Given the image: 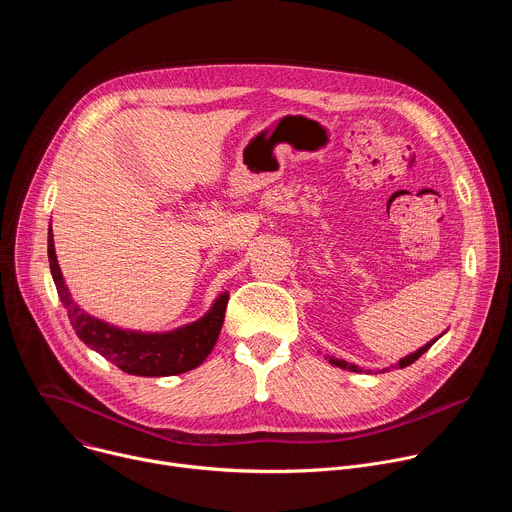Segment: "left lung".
Wrapping results in <instances>:
<instances>
[{
	"instance_id": "1",
	"label": "left lung",
	"mask_w": 512,
	"mask_h": 512,
	"mask_svg": "<svg viewBox=\"0 0 512 512\" xmlns=\"http://www.w3.org/2000/svg\"><path fill=\"white\" fill-rule=\"evenodd\" d=\"M442 336V334H440ZM437 336V338H440ZM435 338V340H437ZM435 340H431V342H427L425 346H421L419 350H415L413 354H409V356H405V358H401L397 364H393V367H387V369H383V371H379V373H389V369H405V367H409L411 362H415L423 352H427L431 346H433V342ZM328 360H330V364H334V367H340V369H346V371H352V373H362V369L360 367H356V364H352V362H346V360H338V358H332V356H328ZM364 373H371V371H364Z\"/></svg>"
}]
</instances>
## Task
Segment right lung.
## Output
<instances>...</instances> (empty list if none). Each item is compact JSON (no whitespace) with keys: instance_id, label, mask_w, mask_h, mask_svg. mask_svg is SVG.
Segmentation results:
<instances>
[{"instance_id":"obj_1","label":"right lung","mask_w":512,"mask_h":512,"mask_svg":"<svg viewBox=\"0 0 512 512\" xmlns=\"http://www.w3.org/2000/svg\"><path fill=\"white\" fill-rule=\"evenodd\" d=\"M48 261L58 298L77 336L123 373L137 377H170L192 371L204 362L214 348L218 334H221L229 302L227 291L214 300L212 308L200 320L172 332L150 334L121 330L87 314L70 298V291L56 261L52 229H48Z\"/></svg>"}]
</instances>
